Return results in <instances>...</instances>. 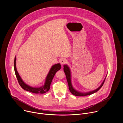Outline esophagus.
<instances>
[{"label":"esophagus","mask_w":123,"mask_h":123,"mask_svg":"<svg viewBox=\"0 0 123 123\" xmlns=\"http://www.w3.org/2000/svg\"><path fill=\"white\" fill-rule=\"evenodd\" d=\"M67 59H65V58H63V59H61V60H60V63H61L62 65H64L65 64L66 62H67Z\"/></svg>","instance_id":"1"}]
</instances>
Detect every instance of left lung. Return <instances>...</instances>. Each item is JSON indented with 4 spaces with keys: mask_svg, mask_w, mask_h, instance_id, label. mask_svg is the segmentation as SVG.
Returning <instances> with one entry per match:
<instances>
[{
    "mask_svg": "<svg viewBox=\"0 0 123 123\" xmlns=\"http://www.w3.org/2000/svg\"><path fill=\"white\" fill-rule=\"evenodd\" d=\"M64 71L65 72V74H66V78H67V80L68 83V89L74 95L77 96H86V95H91L92 94L97 92H98L100 89L101 87L103 86L105 79H106V78H105L104 80L103 81V83H102V84L100 85V86L98 87V88L93 91H91L89 92H79L77 91L76 90H75L72 86V81H71V71H70V69L69 68V67L68 66V65H64Z\"/></svg>",
    "mask_w": 123,
    "mask_h": 123,
    "instance_id": "obj_1",
    "label": "left lung"
}]
</instances>
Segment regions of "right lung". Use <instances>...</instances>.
I'll use <instances>...</instances> for the list:
<instances>
[{
  "instance_id": "1",
  "label": "right lung",
  "mask_w": 123,
  "mask_h": 123,
  "mask_svg": "<svg viewBox=\"0 0 123 123\" xmlns=\"http://www.w3.org/2000/svg\"><path fill=\"white\" fill-rule=\"evenodd\" d=\"M16 56L14 58V72L15 74L16 77L17 78L18 82L21 86L22 88L28 92H31L32 93H37V94H43L47 92H48L50 89V85L51 83V81L53 79L55 74L60 69L61 66L60 64V63H58L56 64H55L52 66L50 69L49 73H48L46 80L45 82L44 83V85L40 87H34L31 86L26 84H25L22 79H21V77L20 76L19 74L18 73L17 71L16 68Z\"/></svg>"
}]
</instances>
